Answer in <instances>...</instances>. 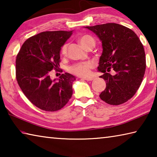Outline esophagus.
<instances>
[{
    "mask_svg": "<svg viewBox=\"0 0 157 157\" xmlns=\"http://www.w3.org/2000/svg\"><path fill=\"white\" fill-rule=\"evenodd\" d=\"M82 79H84V80H86V81H92V80H94V78H82Z\"/></svg>",
    "mask_w": 157,
    "mask_h": 157,
    "instance_id": "obj_1",
    "label": "esophagus"
}]
</instances>
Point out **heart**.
<instances>
[{"label": "heart", "instance_id": "1", "mask_svg": "<svg viewBox=\"0 0 157 157\" xmlns=\"http://www.w3.org/2000/svg\"><path fill=\"white\" fill-rule=\"evenodd\" d=\"M78 41L84 48L86 46H88L89 44H95L94 39L91 36L87 35V34L81 36L79 38ZM66 51H67V44H65L61 47L60 54L62 55H65ZM93 68H94V63L90 62H86L83 63H75V64L71 66L68 68V70L71 73L74 74V75H76L79 77H83V78H86V77H89L91 75V71Z\"/></svg>", "mask_w": 157, "mask_h": 157}]
</instances>
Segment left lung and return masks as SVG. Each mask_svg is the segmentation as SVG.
<instances>
[{"label":"left lung","mask_w":157,"mask_h":157,"mask_svg":"<svg viewBox=\"0 0 157 157\" xmlns=\"http://www.w3.org/2000/svg\"><path fill=\"white\" fill-rule=\"evenodd\" d=\"M86 28L96 34L102 41V54L98 71L107 82L100 99L111 105L126 102L134 96L144 77L146 60L144 48L131 29L117 23H109ZM111 69L116 75L108 73Z\"/></svg>","instance_id":"left-lung-1"}]
</instances>
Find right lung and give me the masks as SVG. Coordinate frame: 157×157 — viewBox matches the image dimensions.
Here are the masks:
<instances>
[{
    "label": "right lung",
    "mask_w": 157,
    "mask_h": 157,
    "mask_svg": "<svg viewBox=\"0 0 157 157\" xmlns=\"http://www.w3.org/2000/svg\"><path fill=\"white\" fill-rule=\"evenodd\" d=\"M73 31H46L28 39L16 59V78L28 99L41 109L56 111L67 104L73 95L75 78L62 74L52 80L50 73L57 70L60 49Z\"/></svg>",
    "instance_id": "right-lung-1"
}]
</instances>
